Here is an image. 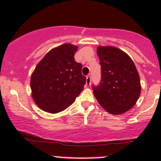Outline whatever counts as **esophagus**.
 Returning <instances> with one entry per match:
<instances>
[{"label":"esophagus","instance_id":"obj_1","mask_svg":"<svg viewBox=\"0 0 161 161\" xmlns=\"http://www.w3.org/2000/svg\"><path fill=\"white\" fill-rule=\"evenodd\" d=\"M86 83L88 86L91 85V76H90V75H87L86 76Z\"/></svg>","mask_w":161,"mask_h":161}]
</instances>
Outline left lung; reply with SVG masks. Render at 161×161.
I'll use <instances>...</instances> for the list:
<instances>
[{
  "instance_id": "left-lung-1",
  "label": "left lung",
  "mask_w": 161,
  "mask_h": 161,
  "mask_svg": "<svg viewBox=\"0 0 161 161\" xmlns=\"http://www.w3.org/2000/svg\"><path fill=\"white\" fill-rule=\"evenodd\" d=\"M101 68L98 86H92L96 99L111 114H121L136 104L141 94L139 75L133 61L114 47L97 49Z\"/></svg>"
}]
</instances>
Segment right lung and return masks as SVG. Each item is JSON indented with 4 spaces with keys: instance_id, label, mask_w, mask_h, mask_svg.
Returning a JSON list of instances; mask_svg holds the SVG:
<instances>
[{
    "instance_id": "1",
    "label": "right lung",
    "mask_w": 161,
    "mask_h": 161,
    "mask_svg": "<svg viewBox=\"0 0 161 161\" xmlns=\"http://www.w3.org/2000/svg\"><path fill=\"white\" fill-rule=\"evenodd\" d=\"M78 47L64 44L49 51L36 66L31 77L33 100L48 113H59L75 101L83 90L86 77L82 65L75 62Z\"/></svg>"
}]
</instances>
